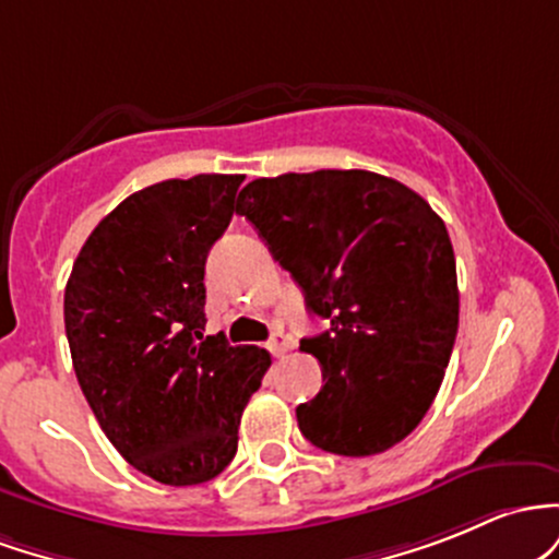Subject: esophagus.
<instances>
[{
  "instance_id": "obj_1",
  "label": "esophagus",
  "mask_w": 559,
  "mask_h": 559,
  "mask_svg": "<svg viewBox=\"0 0 559 559\" xmlns=\"http://www.w3.org/2000/svg\"><path fill=\"white\" fill-rule=\"evenodd\" d=\"M266 348L272 350V356H282L287 354V348H290V341H287L285 335H272V341L266 343Z\"/></svg>"
}]
</instances>
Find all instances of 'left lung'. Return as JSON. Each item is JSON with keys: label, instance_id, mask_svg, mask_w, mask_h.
I'll return each instance as SVG.
<instances>
[{"label": "left lung", "instance_id": "obj_1", "mask_svg": "<svg viewBox=\"0 0 559 559\" xmlns=\"http://www.w3.org/2000/svg\"><path fill=\"white\" fill-rule=\"evenodd\" d=\"M237 213L330 322L300 341L324 380L296 409L306 441L341 456L396 447L428 415L456 341L447 224L415 190L361 168L253 179Z\"/></svg>", "mask_w": 559, "mask_h": 559}]
</instances>
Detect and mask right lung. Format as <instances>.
Segmentation results:
<instances>
[{"label": "right lung", "mask_w": 559, "mask_h": 559, "mask_svg": "<svg viewBox=\"0 0 559 559\" xmlns=\"http://www.w3.org/2000/svg\"><path fill=\"white\" fill-rule=\"evenodd\" d=\"M240 174L166 179L94 227L66 285L81 391L118 454L166 486L216 478L272 356L205 330V259Z\"/></svg>", "instance_id": "add662e5"}]
</instances>
